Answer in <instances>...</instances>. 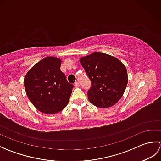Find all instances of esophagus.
<instances>
[{"label":"esophagus","instance_id":"obj_1","mask_svg":"<svg viewBox=\"0 0 161 161\" xmlns=\"http://www.w3.org/2000/svg\"><path fill=\"white\" fill-rule=\"evenodd\" d=\"M74 86H75V88H77V87H79L80 86V84H79V82L78 81H76V82L75 83V84H74Z\"/></svg>","mask_w":161,"mask_h":161}]
</instances>
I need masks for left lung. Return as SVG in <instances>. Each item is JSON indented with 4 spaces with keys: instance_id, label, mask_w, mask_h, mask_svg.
Wrapping results in <instances>:
<instances>
[{
    "instance_id": "8db88e82",
    "label": "left lung",
    "mask_w": 161,
    "mask_h": 161,
    "mask_svg": "<svg viewBox=\"0 0 161 161\" xmlns=\"http://www.w3.org/2000/svg\"><path fill=\"white\" fill-rule=\"evenodd\" d=\"M81 65L90 79L88 98L97 107H110L120 100L128 83L127 72L120 61L95 52L81 57Z\"/></svg>"
}]
</instances>
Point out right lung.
I'll use <instances>...</instances> for the list:
<instances>
[{
	"label": "right lung",
	"mask_w": 161,
	"mask_h": 161,
	"mask_svg": "<svg viewBox=\"0 0 161 161\" xmlns=\"http://www.w3.org/2000/svg\"><path fill=\"white\" fill-rule=\"evenodd\" d=\"M59 58L47 57L36 64L24 79L26 94L32 104L46 114L59 113L66 107L74 86L61 71Z\"/></svg>",
	"instance_id": "1"
}]
</instances>
